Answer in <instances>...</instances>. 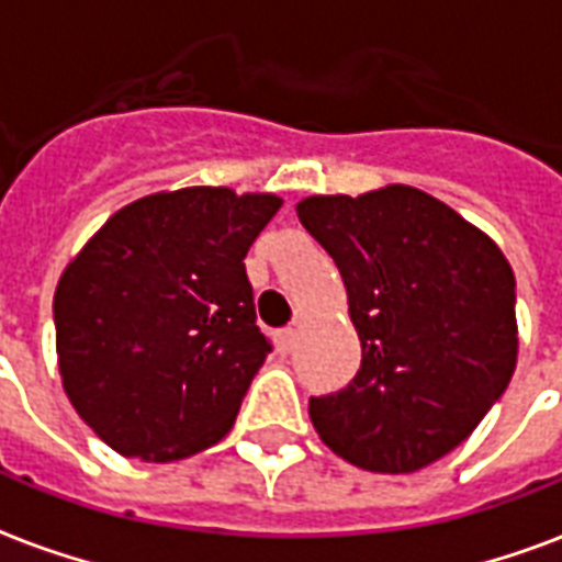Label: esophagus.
Here are the masks:
<instances>
[{
	"label": "esophagus",
	"instance_id": "obj_1",
	"mask_svg": "<svg viewBox=\"0 0 562 562\" xmlns=\"http://www.w3.org/2000/svg\"><path fill=\"white\" fill-rule=\"evenodd\" d=\"M294 344H297V329H282V333H277V350L282 356H289L294 350Z\"/></svg>",
	"mask_w": 562,
	"mask_h": 562
}]
</instances>
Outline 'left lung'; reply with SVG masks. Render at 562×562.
<instances>
[{
    "label": "left lung",
    "mask_w": 562,
    "mask_h": 562,
    "mask_svg": "<svg viewBox=\"0 0 562 562\" xmlns=\"http://www.w3.org/2000/svg\"><path fill=\"white\" fill-rule=\"evenodd\" d=\"M333 256L361 338L347 387L308 400L317 435L370 472H417L461 446L516 368V280L493 241L414 187L297 203Z\"/></svg>",
    "instance_id": "obj_1"
}]
</instances>
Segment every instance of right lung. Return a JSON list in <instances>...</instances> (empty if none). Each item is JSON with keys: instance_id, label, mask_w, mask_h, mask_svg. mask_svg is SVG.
<instances>
[{"instance_id": "add662e5", "label": "right lung", "mask_w": 562, "mask_h": 562, "mask_svg": "<svg viewBox=\"0 0 562 562\" xmlns=\"http://www.w3.org/2000/svg\"><path fill=\"white\" fill-rule=\"evenodd\" d=\"M280 206L215 187L148 194L69 262L55 291L64 391L119 454L180 461L233 428L271 352L245 256Z\"/></svg>"}]
</instances>
